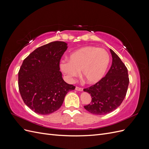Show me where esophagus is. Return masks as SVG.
Wrapping results in <instances>:
<instances>
[{
  "instance_id": "1",
  "label": "esophagus",
  "mask_w": 149,
  "mask_h": 149,
  "mask_svg": "<svg viewBox=\"0 0 149 149\" xmlns=\"http://www.w3.org/2000/svg\"><path fill=\"white\" fill-rule=\"evenodd\" d=\"M76 91H83V89L82 88H79V87L76 86Z\"/></svg>"
}]
</instances>
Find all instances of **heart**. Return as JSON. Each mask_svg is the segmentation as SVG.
I'll list each match as a JSON object with an SVG mask.
<instances>
[{"label":"heart","mask_w":149,"mask_h":149,"mask_svg":"<svg viewBox=\"0 0 149 149\" xmlns=\"http://www.w3.org/2000/svg\"><path fill=\"white\" fill-rule=\"evenodd\" d=\"M109 64V55L103 48L87 46L70 54L68 61H62L60 68L69 80L80 75L88 84H94L104 75Z\"/></svg>","instance_id":"obj_1"}]
</instances>
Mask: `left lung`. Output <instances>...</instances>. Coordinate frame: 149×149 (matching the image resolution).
I'll use <instances>...</instances> for the list:
<instances>
[{
	"label": "left lung",
	"mask_w": 149,
	"mask_h": 149,
	"mask_svg": "<svg viewBox=\"0 0 149 149\" xmlns=\"http://www.w3.org/2000/svg\"><path fill=\"white\" fill-rule=\"evenodd\" d=\"M111 68L104 77L84 91L91 94V102L84 107L90 113L104 115L116 109L127 93L129 79L127 68L117 54L110 49Z\"/></svg>",
	"instance_id": "1"
}]
</instances>
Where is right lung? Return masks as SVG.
Listing matches in <instances>:
<instances>
[{
	"label": "right lung",
	"instance_id": "1",
	"mask_svg": "<svg viewBox=\"0 0 149 149\" xmlns=\"http://www.w3.org/2000/svg\"><path fill=\"white\" fill-rule=\"evenodd\" d=\"M67 43L56 41L35 49L24 60L19 71V89L25 104L35 113L57 111L66 94L75 86L66 83L60 71Z\"/></svg>",
	"mask_w": 149,
	"mask_h": 149
}]
</instances>
